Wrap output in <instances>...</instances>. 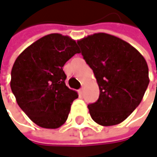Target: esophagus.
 Returning <instances> with one entry per match:
<instances>
[{"instance_id": "obj_1", "label": "esophagus", "mask_w": 157, "mask_h": 157, "mask_svg": "<svg viewBox=\"0 0 157 157\" xmlns=\"http://www.w3.org/2000/svg\"><path fill=\"white\" fill-rule=\"evenodd\" d=\"M78 93L80 95H82V93H83V89H82V88H81V89H80V90L78 91Z\"/></svg>"}]
</instances>
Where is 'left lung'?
<instances>
[{"label":"left lung","instance_id":"obj_1","mask_svg":"<svg viewBox=\"0 0 157 157\" xmlns=\"http://www.w3.org/2000/svg\"><path fill=\"white\" fill-rule=\"evenodd\" d=\"M83 59L93 69L100 89L88 109L101 126L124 121L139 105L149 83L144 56L128 42L106 33H95L77 41Z\"/></svg>","mask_w":157,"mask_h":157}]
</instances>
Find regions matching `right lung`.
Listing matches in <instances>:
<instances>
[{
  "mask_svg": "<svg viewBox=\"0 0 157 157\" xmlns=\"http://www.w3.org/2000/svg\"><path fill=\"white\" fill-rule=\"evenodd\" d=\"M80 53L75 40L53 33L28 47L11 69L10 88L18 105L37 126L57 128L78 93L65 85L64 64Z\"/></svg>",
  "mask_w": 157,
  "mask_h": 157,
  "instance_id": "add662e5",
  "label": "right lung"
}]
</instances>
